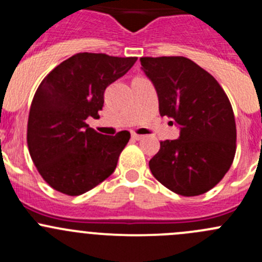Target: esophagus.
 Returning a JSON list of instances; mask_svg holds the SVG:
<instances>
[{
	"label": "esophagus",
	"instance_id": "1",
	"mask_svg": "<svg viewBox=\"0 0 262 262\" xmlns=\"http://www.w3.org/2000/svg\"><path fill=\"white\" fill-rule=\"evenodd\" d=\"M132 138L136 139V141H141V139H143V136H141V134H137L136 132H132Z\"/></svg>",
	"mask_w": 262,
	"mask_h": 262
}]
</instances>
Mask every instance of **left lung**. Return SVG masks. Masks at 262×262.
<instances>
[{
	"label": "left lung",
	"instance_id": "8db88e82",
	"mask_svg": "<svg viewBox=\"0 0 262 262\" xmlns=\"http://www.w3.org/2000/svg\"><path fill=\"white\" fill-rule=\"evenodd\" d=\"M155 84L161 116L180 126L175 141H162L149 161L152 175L184 196H196L224 178L236 155V121L218 81L185 57H142Z\"/></svg>",
	"mask_w": 262,
	"mask_h": 262
}]
</instances>
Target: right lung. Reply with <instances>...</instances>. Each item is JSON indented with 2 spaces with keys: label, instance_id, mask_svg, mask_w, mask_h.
<instances>
[{
  "label": "right lung",
  "instance_id": "add662e5",
  "mask_svg": "<svg viewBox=\"0 0 262 262\" xmlns=\"http://www.w3.org/2000/svg\"><path fill=\"white\" fill-rule=\"evenodd\" d=\"M136 60L77 53L39 84L29 113L28 147L39 173L54 190L76 196L114 172L130 133L104 136L90 128L86 119L100 118L106 87Z\"/></svg>",
  "mask_w": 262,
  "mask_h": 262
}]
</instances>
